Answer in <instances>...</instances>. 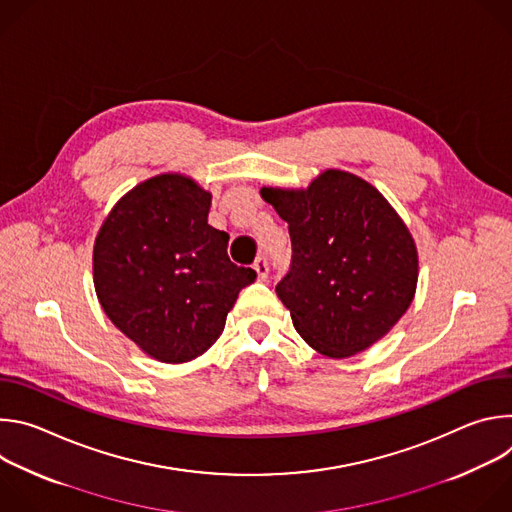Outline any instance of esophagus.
Segmentation results:
<instances>
[{
	"label": "esophagus",
	"mask_w": 512,
	"mask_h": 512,
	"mask_svg": "<svg viewBox=\"0 0 512 512\" xmlns=\"http://www.w3.org/2000/svg\"><path fill=\"white\" fill-rule=\"evenodd\" d=\"M253 269L257 271V277H259V279H267V273H269V265H267V259H265L263 255L255 259V263H253Z\"/></svg>",
	"instance_id": "obj_1"
}]
</instances>
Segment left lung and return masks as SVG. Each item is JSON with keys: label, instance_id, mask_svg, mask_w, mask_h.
I'll return each instance as SVG.
<instances>
[{"label": "left lung", "instance_id": "obj_1", "mask_svg": "<svg viewBox=\"0 0 512 512\" xmlns=\"http://www.w3.org/2000/svg\"><path fill=\"white\" fill-rule=\"evenodd\" d=\"M287 223L291 267L275 291L298 334L330 358L381 340L407 312L417 249L385 196L362 178L322 172L306 190L261 188Z\"/></svg>", "mask_w": 512, "mask_h": 512}]
</instances>
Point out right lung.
<instances>
[{
  "mask_svg": "<svg viewBox=\"0 0 512 512\" xmlns=\"http://www.w3.org/2000/svg\"><path fill=\"white\" fill-rule=\"evenodd\" d=\"M210 192L182 174L137 184L95 239L93 279L109 320L156 360L204 354L223 334L251 267L227 255L229 235L208 225Z\"/></svg>",
  "mask_w": 512,
  "mask_h": 512,
  "instance_id": "right-lung-1",
  "label": "right lung"
}]
</instances>
